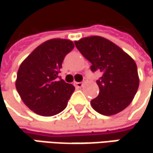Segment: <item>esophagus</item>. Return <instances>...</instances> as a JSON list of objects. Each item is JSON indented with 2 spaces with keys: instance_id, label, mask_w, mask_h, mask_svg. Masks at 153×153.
Returning a JSON list of instances; mask_svg holds the SVG:
<instances>
[{
  "instance_id": "1",
  "label": "esophagus",
  "mask_w": 153,
  "mask_h": 153,
  "mask_svg": "<svg viewBox=\"0 0 153 153\" xmlns=\"http://www.w3.org/2000/svg\"><path fill=\"white\" fill-rule=\"evenodd\" d=\"M74 86L78 88H81L83 86V83L82 82H74Z\"/></svg>"
}]
</instances>
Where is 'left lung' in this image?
Segmentation results:
<instances>
[{
  "mask_svg": "<svg viewBox=\"0 0 153 153\" xmlns=\"http://www.w3.org/2000/svg\"><path fill=\"white\" fill-rule=\"evenodd\" d=\"M80 53L92 64L93 72L102 75L96 80L99 95L91 101L93 108L104 116L116 115L132 102L139 86L136 62L108 39L99 36L75 41Z\"/></svg>",
  "mask_w": 153,
  "mask_h": 153,
  "instance_id": "8db88e82",
  "label": "left lung"
}]
</instances>
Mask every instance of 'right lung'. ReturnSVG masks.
Returning <instances> with one entry per match:
<instances>
[{"mask_svg":"<svg viewBox=\"0 0 153 153\" xmlns=\"http://www.w3.org/2000/svg\"><path fill=\"white\" fill-rule=\"evenodd\" d=\"M74 48L73 41L53 38L44 42L22 62L16 88L24 104L43 117L63 111L75 88L59 79L65 55Z\"/></svg>","mask_w":153,"mask_h":153,"instance_id":"1","label":"right lung"}]
</instances>
